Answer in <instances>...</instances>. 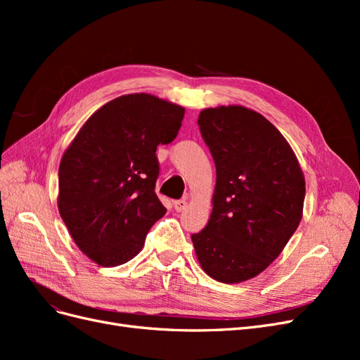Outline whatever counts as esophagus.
Instances as JSON below:
<instances>
[{
  "label": "esophagus",
  "mask_w": 360,
  "mask_h": 360,
  "mask_svg": "<svg viewBox=\"0 0 360 360\" xmlns=\"http://www.w3.org/2000/svg\"><path fill=\"white\" fill-rule=\"evenodd\" d=\"M188 207V200L184 198V200H179V201H174V209H176V212H183L184 209H186Z\"/></svg>",
  "instance_id": "1"
}]
</instances>
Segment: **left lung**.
<instances>
[{"instance_id": "left-lung-1", "label": "left lung", "mask_w": 360, "mask_h": 360, "mask_svg": "<svg viewBox=\"0 0 360 360\" xmlns=\"http://www.w3.org/2000/svg\"><path fill=\"white\" fill-rule=\"evenodd\" d=\"M201 135L216 165L213 210L192 243L224 284L252 279L279 257L302 221L304 177L279 130L242 105L207 108Z\"/></svg>"}]
</instances>
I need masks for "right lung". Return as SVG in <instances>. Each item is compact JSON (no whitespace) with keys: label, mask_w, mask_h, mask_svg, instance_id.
<instances>
[{"label":"right lung","mask_w":360,"mask_h":360,"mask_svg":"<svg viewBox=\"0 0 360 360\" xmlns=\"http://www.w3.org/2000/svg\"><path fill=\"white\" fill-rule=\"evenodd\" d=\"M184 108L148 94L120 96L79 129L60 162L58 212L82 252L115 267L139 254L167 213L155 192L156 148L177 136Z\"/></svg>","instance_id":"right-lung-1"}]
</instances>
